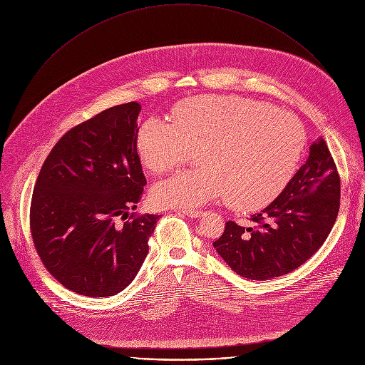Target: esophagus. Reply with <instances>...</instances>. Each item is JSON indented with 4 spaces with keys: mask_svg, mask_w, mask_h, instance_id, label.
Instances as JSON below:
<instances>
[{
    "mask_svg": "<svg viewBox=\"0 0 365 365\" xmlns=\"http://www.w3.org/2000/svg\"><path fill=\"white\" fill-rule=\"evenodd\" d=\"M180 212H182L183 215L189 217V218H200V217L205 215L203 211H196V210H182Z\"/></svg>",
    "mask_w": 365,
    "mask_h": 365,
    "instance_id": "obj_1",
    "label": "esophagus"
}]
</instances>
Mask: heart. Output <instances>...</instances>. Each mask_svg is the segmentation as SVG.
<instances>
[{
  "mask_svg": "<svg viewBox=\"0 0 365 365\" xmlns=\"http://www.w3.org/2000/svg\"><path fill=\"white\" fill-rule=\"evenodd\" d=\"M170 121L151 117L138 128L135 147L145 169L163 173L197 148V169L155 183L160 206H199L227 196L238 211L273 202L293 178L304 145L299 120L266 102L241 96H192L179 101Z\"/></svg>",
  "mask_w": 365,
  "mask_h": 365,
  "instance_id": "b5f03b06",
  "label": "heart"
}]
</instances>
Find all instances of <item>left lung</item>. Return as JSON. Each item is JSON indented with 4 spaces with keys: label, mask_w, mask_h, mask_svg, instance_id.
Wrapping results in <instances>:
<instances>
[{
    "label": "left lung",
    "mask_w": 365,
    "mask_h": 365,
    "mask_svg": "<svg viewBox=\"0 0 365 365\" xmlns=\"http://www.w3.org/2000/svg\"><path fill=\"white\" fill-rule=\"evenodd\" d=\"M341 180L322 137L309 147L306 163L264 210L251 215L255 227L232 221L214 242L241 277L270 280L287 274L314 255L328 238L339 211Z\"/></svg>",
    "instance_id": "obj_1"
}]
</instances>
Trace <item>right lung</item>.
Returning a JSON list of instances; mask_svg holds the SVG:
<instances>
[{
    "label": "right lung",
    "instance_id": "1",
    "mask_svg": "<svg viewBox=\"0 0 365 365\" xmlns=\"http://www.w3.org/2000/svg\"><path fill=\"white\" fill-rule=\"evenodd\" d=\"M140 111L138 102H127L73 127L51 148L36 180L34 247L47 272L78 294L124 290L162 217L130 215L147 183L135 147Z\"/></svg>",
    "mask_w": 365,
    "mask_h": 365
}]
</instances>
